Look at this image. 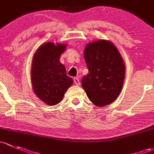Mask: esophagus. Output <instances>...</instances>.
<instances>
[{"label": "esophagus", "instance_id": "obj_1", "mask_svg": "<svg viewBox=\"0 0 154 154\" xmlns=\"http://www.w3.org/2000/svg\"><path fill=\"white\" fill-rule=\"evenodd\" d=\"M73 81H74V83H75V85H80V81H79V79H78V78H74L73 79Z\"/></svg>", "mask_w": 154, "mask_h": 154}]
</instances>
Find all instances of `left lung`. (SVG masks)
I'll use <instances>...</instances> for the list:
<instances>
[{
    "label": "left lung",
    "mask_w": 154,
    "mask_h": 154,
    "mask_svg": "<svg viewBox=\"0 0 154 154\" xmlns=\"http://www.w3.org/2000/svg\"><path fill=\"white\" fill-rule=\"evenodd\" d=\"M84 57L89 70L82 79L90 101L98 107L111 104L119 96L125 76V64L117 47L110 41L88 43Z\"/></svg>",
    "instance_id": "left-lung-1"
}]
</instances>
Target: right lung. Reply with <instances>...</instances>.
Returning <instances> with one entry per match:
<instances>
[{
    "label": "right lung",
    "mask_w": 154,
    "mask_h": 154,
    "mask_svg": "<svg viewBox=\"0 0 154 154\" xmlns=\"http://www.w3.org/2000/svg\"><path fill=\"white\" fill-rule=\"evenodd\" d=\"M66 44L47 42L35 53L32 61L31 82L35 94L47 105H55L63 99L64 93L72 85L66 68L60 62Z\"/></svg>",
    "instance_id": "obj_1"
}]
</instances>
